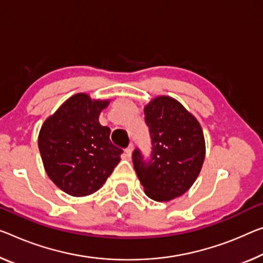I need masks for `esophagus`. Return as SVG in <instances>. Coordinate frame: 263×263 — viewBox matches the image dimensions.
<instances>
[{
    "label": "esophagus",
    "instance_id": "34e87169",
    "mask_svg": "<svg viewBox=\"0 0 263 263\" xmlns=\"http://www.w3.org/2000/svg\"><path fill=\"white\" fill-rule=\"evenodd\" d=\"M133 152H134V145L130 144V145H129V147L126 149V155H127L128 157H132Z\"/></svg>",
    "mask_w": 263,
    "mask_h": 263
}]
</instances>
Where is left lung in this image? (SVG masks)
<instances>
[{
    "label": "left lung",
    "mask_w": 263,
    "mask_h": 263,
    "mask_svg": "<svg viewBox=\"0 0 263 263\" xmlns=\"http://www.w3.org/2000/svg\"><path fill=\"white\" fill-rule=\"evenodd\" d=\"M153 152L148 162L139 149L133 163L144 193L157 202L179 197L199 176L205 156L202 128L195 116L171 96H157L144 107Z\"/></svg>",
    "instance_id": "1"
}]
</instances>
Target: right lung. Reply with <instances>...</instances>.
<instances>
[{"mask_svg":"<svg viewBox=\"0 0 263 263\" xmlns=\"http://www.w3.org/2000/svg\"><path fill=\"white\" fill-rule=\"evenodd\" d=\"M109 100L72 95L42 124L39 149L49 179L71 196H87L102 187L123 151L110 142V129L99 116Z\"/></svg>","mask_w":263,"mask_h":263,"instance_id":"right-lung-1","label":"right lung"}]
</instances>
